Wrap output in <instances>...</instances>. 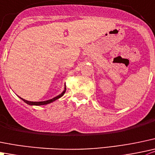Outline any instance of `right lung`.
Wrapping results in <instances>:
<instances>
[{"mask_svg": "<svg viewBox=\"0 0 155 155\" xmlns=\"http://www.w3.org/2000/svg\"><path fill=\"white\" fill-rule=\"evenodd\" d=\"M66 89H67V88H64V91H63V92L61 93V94H59V95H58V96H56V97H54V98H52V99H50V100L45 101H28L25 100V99H23V98H21V97H20V98L22 99V100L24 102H25V103L28 104H29V105H44V104H48L51 103V102H53V101H56L57 99H58V98H60V97H62V96L64 94V93H65Z\"/></svg>", "mask_w": 155, "mask_h": 155, "instance_id": "1", "label": "right lung"}]
</instances>
